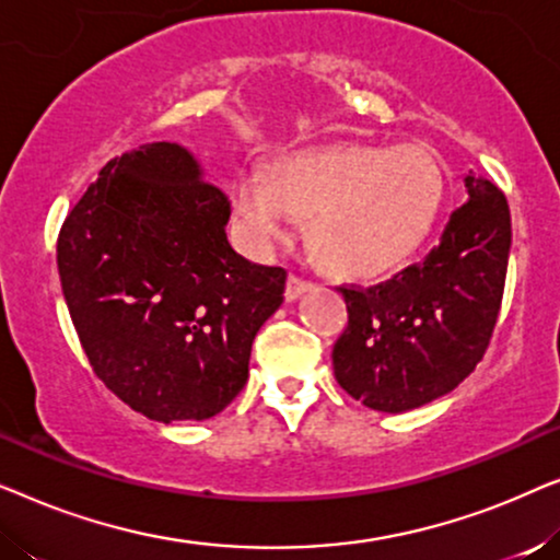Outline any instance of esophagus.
Wrapping results in <instances>:
<instances>
[{"label": "esophagus", "instance_id": "esophagus-1", "mask_svg": "<svg viewBox=\"0 0 560 560\" xmlns=\"http://www.w3.org/2000/svg\"><path fill=\"white\" fill-rule=\"evenodd\" d=\"M308 288H311L308 280L298 278V275H290L288 285H285V298H288V301H298V298H301Z\"/></svg>", "mask_w": 560, "mask_h": 560}]
</instances>
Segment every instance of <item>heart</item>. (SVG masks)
<instances>
[{"mask_svg":"<svg viewBox=\"0 0 560 560\" xmlns=\"http://www.w3.org/2000/svg\"><path fill=\"white\" fill-rule=\"evenodd\" d=\"M443 201V173L423 148L336 144L280 160L275 175H236L232 203L257 247L311 221V244L328 272L385 278L412 257Z\"/></svg>","mask_w":560,"mask_h":560,"instance_id":"1","label":"heart"}]
</instances>
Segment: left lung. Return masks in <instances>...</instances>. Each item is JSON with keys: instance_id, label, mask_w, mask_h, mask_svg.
<instances>
[{"instance_id": "obj_1", "label": "left lung", "mask_w": 560, "mask_h": 560, "mask_svg": "<svg viewBox=\"0 0 560 560\" xmlns=\"http://www.w3.org/2000/svg\"><path fill=\"white\" fill-rule=\"evenodd\" d=\"M469 201L435 247L372 288L341 285L349 326L334 343L336 382L366 408L405 412L474 372L500 316L512 244L508 198L469 173Z\"/></svg>"}]
</instances>
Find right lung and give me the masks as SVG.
<instances>
[{
	"mask_svg": "<svg viewBox=\"0 0 560 560\" xmlns=\"http://www.w3.org/2000/svg\"><path fill=\"white\" fill-rule=\"evenodd\" d=\"M226 194L175 142L109 160L58 234L68 313L96 377L158 423L219 416L288 272L236 255Z\"/></svg>",
	"mask_w": 560,
	"mask_h": 560,
	"instance_id": "obj_1",
	"label": "right lung"
}]
</instances>
